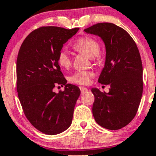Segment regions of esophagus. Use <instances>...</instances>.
<instances>
[{
    "label": "esophagus",
    "instance_id": "1",
    "mask_svg": "<svg viewBox=\"0 0 156 156\" xmlns=\"http://www.w3.org/2000/svg\"><path fill=\"white\" fill-rule=\"evenodd\" d=\"M80 90H81V93H84V92H86L88 91V89L86 88V87H80Z\"/></svg>",
    "mask_w": 156,
    "mask_h": 156
}]
</instances>
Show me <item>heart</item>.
I'll return each instance as SVG.
<instances>
[{"label": "heart", "mask_w": 156, "mask_h": 156, "mask_svg": "<svg viewBox=\"0 0 156 156\" xmlns=\"http://www.w3.org/2000/svg\"><path fill=\"white\" fill-rule=\"evenodd\" d=\"M73 48L77 52L85 55L90 58H95L100 53V46L95 39L90 37H83L75 43ZM58 63L60 66L67 69L71 65V58L69 53L65 49L59 52L58 55ZM93 73L89 71H78L69 78V81L73 83L86 85L90 83V78Z\"/></svg>", "instance_id": "obj_1"}]
</instances>
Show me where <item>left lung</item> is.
<instances>
[{"label":"left lung","instance_id":"1","mask_svg":"<svg viewBox=\"0 0 156 156\" xmlns=\"http://www.w3.org/2000/svg\"><path fill=\"white\" fill-rule=\"evenodd\" d=\"M103 41L104 67L98 82L109 85V92L92 88V114L105 129L117 130L127 125L136 115L143 92V67L139 51L128 32L112 23H99L84 30Z\"/></svg>","mask_w":156,"mask_h":156}]
</instances>
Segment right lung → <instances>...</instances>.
Returning a JSON list of instances; mask_svg holds the SVG:
<instances>
[{"label":"right lung","instance_id":"right-lung-1","mask_svg":"<svg viewBox=\"0 0 156 156\" xmlns=\"http://www.w3.org/2000/svg\"><path fill=\"white\" fill-rule=\"evenodd\" d=\"M78 30L41 27L26 37L18 52L17 91L20 104L31 124L45 134H59L72 124L81 90L66 83L58 55ZM58 84L65 87L56 94L53 88Z\"/></svg>","mask_w":156,"mask_h":156}]
</instances>
